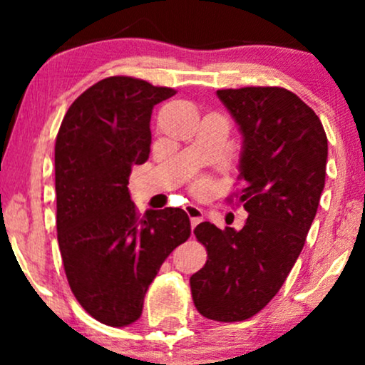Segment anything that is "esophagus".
Instances as JSON below:
<instances>
[{
	"label": "esophagus",
	"instance_id": "1",
	"mask_svg": "<svg viewBox=\"0 0 365 365\" xmlns=\"http://www.w3.org/2000/svg\"><path fill=\"white\" fill-rule=\"evenodd\" d=\"M184 211H186V214L189 216V219H191V227L194 229L197 226L199 222L202 221V211L199 209L197 206H192V204H189V206L184 207Z\"/></svg>",
	"mask_w": 365,
	"mask_h": 365
}]
</instances>
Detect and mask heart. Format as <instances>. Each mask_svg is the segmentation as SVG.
I'll return each instance as SVG.
<instances>
[{"label": "heart", "mask_w": 365, "mask_h": 365, "mask_svg": "<svg viewBox=\"0 0 365 365\" xmlns=\"http://www.w3.org/2000/svg\"><path fill=\"white\" fill-rule=\"evenodd\" d=\"M206 186H207V184H206V182H204V181H199V182L196 184V187L199 189V191H202V189H204V187H206Z\"/></svg>", "instance_id": "1"}]
</instances>
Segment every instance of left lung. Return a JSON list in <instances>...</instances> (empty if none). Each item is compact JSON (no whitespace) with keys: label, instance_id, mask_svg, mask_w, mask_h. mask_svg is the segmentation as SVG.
<instances>
[{"label":"left lung","instance_id":"left-lung-1","mask_svg":"<svg viewBox=\"0 0 365 365\" xmlns=\"http://www.w3.org/2000/svg\"><path fill=\"white\" fill-rule=\"evenodd\" d=\"M242 134V229H194L207 261L191 276L204 317L237 322L276 296L301 254L326 184L327 136L317 114L284 88L219 89Z\"/></svg>","mask_w":365,"mask_h":365}]
</instances>
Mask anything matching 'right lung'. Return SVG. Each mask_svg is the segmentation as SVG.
<instances>
[{
    "instance_id": "right-lung-1",
    "label": "right lung",
    "mask_w": 365,
    "mask_h": 365,
    "mask_svg": "<svg viewBox=\"0 0 365 365\" xmlns=\"http://www.w3.org/2000/svg\"><path fill=\"white\" fill-rule=\"evenodd\" d=\"M176 91L111 76L64 114L54 146L56 227L69 287L96 321L124 327L141 317L159 267L191 236L179 207L146 211L129 196L134 164L151 151L153 108Z\"/></svg>"
}]
</instances>
